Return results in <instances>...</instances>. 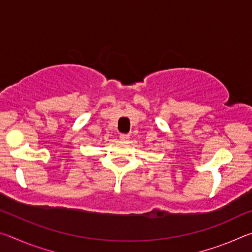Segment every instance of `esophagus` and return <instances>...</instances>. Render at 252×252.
Listing matches in <instances>:
<instances>
[{"instance_id": "34e87169", "label": "esophagus", "mask_w": 252, "mask_h": 252, "mask_svg": "<svg viewBox=\"0 0 252 252\" xmlns=\"http://www.w3.org/2000/svg\"><path fill=\"white\" fill-rule=\"evenodd\" d=\"M130 138L129 134H125V133H121L120 134V140H122V141H127Z\"/></svg>"}]
</instances>
